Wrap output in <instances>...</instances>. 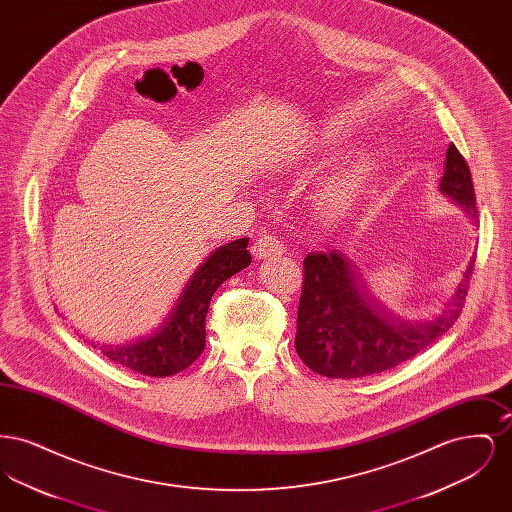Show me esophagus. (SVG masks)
<instances>
[{
	"label": "esophagus",
	"instance_id": "1",
	"mask_svg": "<svg viewBox=\"0 0 512 512\" xmlns=\"http://www.w3.org/2000/svg\"><path fill=\"white\" fill-rule=\"evenodd\" d=\"M251 251L255 259H268V257L284 255L286 245L282 244L276 236H261L255 240V244L251 245Z\"/></svg>",
	"mask_w": 512,
	"mask_h": 512
}]
</instances>
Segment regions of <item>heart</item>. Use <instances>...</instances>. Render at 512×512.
I'll use <instances>...</instances> for the list:
<instances>
[{"instance_id":"b5f03b06","label":"heart","mask_w":512,"mask_h":512,"mask_svg":"<svg viewBox=\"0 0 512 512\" xmlns=\"http://www.w3.org/2000/svg\"><path fill=\"white\" fill-rule=\"evenodd\" d=\"M370 169L366 165H355L334 176L322 194V205L330 215H341L349 211L365 192Z\"/></svg>"}]
</instances>
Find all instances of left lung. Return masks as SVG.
Returning <instances> with one entry per match:
<instances>
[{
    "mask_svg": "<svg viewBox=\"0 0 512 512\" xmlns=\"http://www.w3.org/2000/svg\"><path fill=\"white\" fill-rule=\"evenodd\" d=\"M439 190L463 207L470 219L478 220L472 176L453 144L445 155ZM472 267L474 259H470L463 282L441 315L407 322L390 317L370 297L343 253L336 249L309 253L303 261L295 351L313 372L326 378H363L401 365L455 324L463 311Z\"/></svg>",
    "mask_w": 512,
    "mask_h": 512,
    "instance_id": "1",
    "label": "left lung"
}]
</instances>
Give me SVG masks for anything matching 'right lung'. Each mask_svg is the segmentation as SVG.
<instances>
[{
	"label": "right lung",
	"mask_w": 512,
	"mask_h": 512,
	"mask_svg": "<svg viewBox=\"0 0 512 512\" xmlns=\"http://www.w3.org/2000/svg\"><path fill=\"white\" fill-rule=\"evenodd\" d=\"M247 238L217 247L195 268L171 315L146 338L101 347L103 357L151 378H165L188 368L205 347V317L213 293L230 276L249 267Z\"/></svg>",
	"instance_id": "right-lung-1"
}]
</instances>
